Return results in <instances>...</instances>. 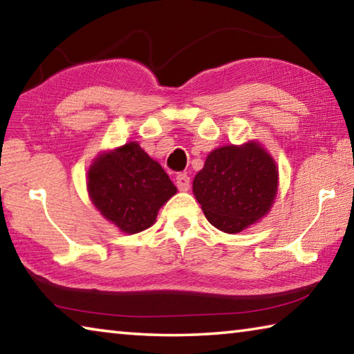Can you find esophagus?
Wrapping results in <instances>:
<instances>
[{
  "label": "esophagus",
  "mask_w": 354,
  "mask_h": 354,
  "mask_svg": "<svg viewBox=\"0 0 354 354\" xmlns=\"http://www.w3.org/2000/svg\"><path fill=\"white\" fill-rule=\"evenodd\" d=\"M176 185H178V189L183 190V192L189 190V187H190V176L185 175V173H179V175L176 176Z\"/></svg>",
  "instance_id": "34e87169"
}]
</instances>
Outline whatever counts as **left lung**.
Returning a JSON list of instances; mask_svg holds the SVG:
<instances>
[{
	"instance_id": "1",
	"label": "left lung",
	"mask_w": 354,
	"mask_h": 354,
	"mask_svg": "<svg viewBox=\"0 0 354 354\" xmlns=\"http://www.w3.org/2000/svg\"><path fill=\"white\" fill-rule=\"evenodd\" d=\"M277 189L274 160L254 142L214 149L194 179L195 198L206 218L230 234L263 217Z\"/></svg>"
}]
</instances>
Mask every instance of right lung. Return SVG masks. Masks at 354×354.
Returning <instances> with one entry per match:
<instances>
[{
    "label": "right lung",
    "instance_id": "add662e5",
    "mask_svg": "<svg viewBox=\"0 0 354 354\" xmlns=\"http://www.w3.org/2000/svg\"><path fill=\"white\" fill-rule=\"evenodd\" d=\"M87 189L98 211L128 234L151 226L160 206L176 194L162 167L136 142L98 156Z\"/></svg>",
    "mask_w": 354,
    "mask_h": 354
}]
</instances>
